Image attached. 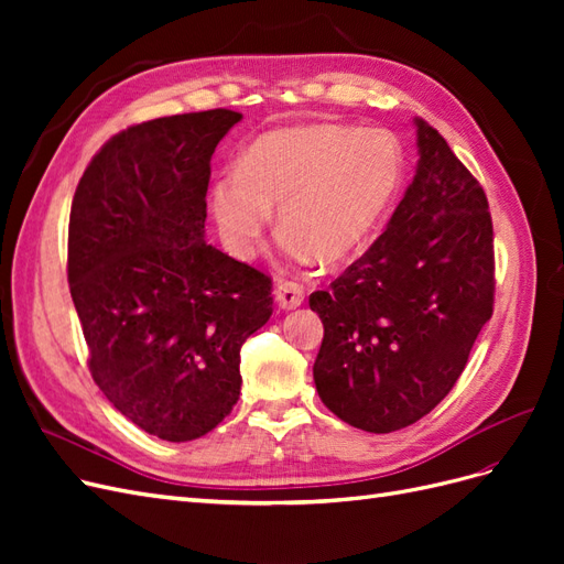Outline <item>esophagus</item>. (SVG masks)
<instances>
[{"mask_svg": "<svg viewBox=\"0 0 564 564\" xmlns=\"http://www.w3.org/2000/svg\"><path fill=\"white\" fill-rule=\"evenodd\" d=\"M275 301L282 311H296L303 303V286L296 282H280L275 286Z\"/></svg>", "mask_w": 564, "mask_h": 564, "instance_id": "obj_1", "label": "esophagus"}]
</instances>
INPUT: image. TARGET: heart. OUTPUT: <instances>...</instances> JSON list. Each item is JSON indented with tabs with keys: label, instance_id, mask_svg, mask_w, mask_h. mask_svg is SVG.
<instances>
[{
	"label": "heart",
	"instance_id": "b5f03b06",
	"mask_svg": "<svg viewBox=\"0 0 564 564\" xmlns=\"http://www.w3.org/2000/svg\"><path fill=\"white\" fill-rule=\"evenodd\" d=\"M406 176L402 143L383 129L303 124L253 141L220 174L209 207L220 242L249 261L278 207L289 263H344L362 253L395 207Z\"/></svg>",
	"mask_w": 564,
	"mask_h": 564
}]
</instances>
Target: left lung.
I'll use <instances>...</instances> for the list:
<instances>
[{"label": "left lung", "mask_w": 564, "mask_h": 564, "mask_svg": "<svg viewBox=\"0 0 564 564\" xmlns=\"http://www.w3.org/2000/svg\"><path fill=\"white\" fill-rule=\"evenodd\" d=\"M414 127L416 174L386 230L327 292L311 294L324 324L317 395L367 433L406 429L445 400L491 317L485 191L425 119Z\"/></svg>", "instance_id": "left-lung-1"}]
</instances>
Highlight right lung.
Returning a JSON list of instances; mask_svg holds the SVG:
<instances>
[{
    "label": "right lung",
    "mask_w": 564,
    "mask_h": 564,
    "mask_svg": "<svg viewBox=\"0 0 564 564\" xmlns=\"http://www.w3.org/2000/svg\"><path fill=\"white\" fill-rule=\"evenodd\" d=\"M242 119L204 110L129 127L79 178L67 282L96 386L166 442L240 400V348L272 315L270 278L204 242L212 155Z\"/></svg>",
    "instance_id": "right-lung-1"
}]
</instances>
